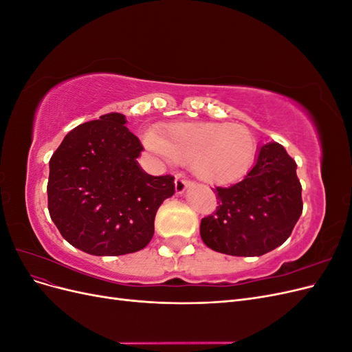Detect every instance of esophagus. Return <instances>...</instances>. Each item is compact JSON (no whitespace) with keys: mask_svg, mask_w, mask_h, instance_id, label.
I'll return each instance as SVG.
<instances>
[{"mask_svg":"<svg viewBox=\"0 0 352 352\" xmlns=\"http://www.w3.org/2000/svg\"><path fill=\"white\" fill-rule=\"evenodd\" d=\"M189 186H194V182L192 180H188V179H176L175 182V188H176V192L177 194H184L185 190L189 188Z\"/></svg>","mask_w":352,"mask_h":352,"instance_id":"1","label":"esophagus"}]
</instances>
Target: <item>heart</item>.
<instances>
[{"instance_id": "heart-1", "label": "heart", "mask_w": 352, "mask_h": 352, "mask_svg": "<svg viewBox=\"0 0 352 352\" xmlns=\"http://www.w3.org/2000/svg\"><path fill=\"white\" fill-rule=\"evenodd\" d=\"M144 142L168 162H190L194 175L211 185H228L247 175L257 153L252 133L236 123L177 122L162 135L148 132Z\"/></svg>"}]
</instances>
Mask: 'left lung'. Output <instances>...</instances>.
I'll list each match as a JSON object with an SVG mask.
<instances>
[{
    "instance_id": "8db88e82",
    "label": "left lung",
    "mask_w": 352,
    "mask_h": 352,
    "mask_svg": "<svg viewBox=\"0 0 352 352\" xmlns=\"http://www.w3.org/2000/svg\"><path fill=\"white\" fill-rule=\"evenodd\" d=\"M214 190L219 206L201 220L199 233L208 248L221 254L258 257L278 248L302 212L296 163L278 142L260 148L243 180Z\"/></svg>"
}]
</instances>
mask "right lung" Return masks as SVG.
Instances as JSON below:
<instances>
[{
    "label": "right lung",
    "mask_w": 352,
    "mask_h": 352,
    "mask_svg": "<svg viewBox=\"0 0 352 352\" xmlns=\"http://www.w3.org/2000/svg\"><path fill=\"white\" fill-rule=\"evenodd\" d=\"M119 113L74 127L50 160L48 211L61 236L92 255L145 248L172 175L151 176L138 164L144 150Z\"/></svg>",
    "instance_id": "add662e5"
}]
</instances>
